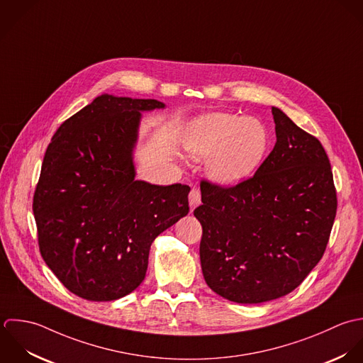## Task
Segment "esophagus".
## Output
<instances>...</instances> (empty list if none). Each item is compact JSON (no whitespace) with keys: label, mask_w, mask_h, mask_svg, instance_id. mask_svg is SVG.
Returning a JSON list of instances; mask_svg holds the SVG:
<instances>
[{"label":"esophagus","mask_w":363,"mask_h":363,"mask_svg":"<svg viewBox=\"0 0 363 363\" xmlns=\"http://www.w3.org/2000/svg\"><path fill=\"white\" fill-rule=\"evenodd\" d=\"M189 203H190V208L194 210L197 206H200L201 203V193L199 189H191L190 194H189Z\"/></svg>","instance_id":"1"}]
</instances>
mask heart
Masks as SVG:
<instances>
[{"label": "heart", "mask_w": 363, "mask_h": 363, "mask_svg": "<svg viewBox=\"0 0 363 363\" xmlns=\"http://www.w3.org/2000/svg\"><path fill=\"white\" fill-rule=\"evenodd\" d=\"M183 145L197 160H208L213 182L234 186L250 176L263 162L269 147L266 126L256 118L213 113L190 123Z\"/></svg>", "instance_id": "heart-1"}]
</instances>
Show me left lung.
I'll return each mask as SVG.
<instances>
[{
  "instance_id": "left-lung-1",
  "label": "left lung",
  "mask_w": 363,
  "mask_h": 363,
  "mask_svg": "<svg viewBox=\"0 0 363 363\" xmlns=\"http://www.w3.org/2000/svg\"><path fill=\"white\" fill-rule=\"evenodd\" d=\"M276 143L253 177L234 187L203 180L194 210L203 227L208 287L241 304L293 291L323 257L337 214L330 159L320 140L272 107Z\"/></svg>"
}]
</instances>
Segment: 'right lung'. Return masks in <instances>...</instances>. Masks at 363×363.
Returning <instances> with one entry per match:
<instances>
[{
    "label": "right lung",
    "mask_w": 363,
    "mask_h": 363,
    "mask_svg": "<svg viewBox=\"0 0 363 363\" xmlns=\"http://www.w3.org/2000/svg\"><path fill=\"white\" fill-rule=\"evenodd\" d=\"M156 108L164 104L103 94L63 122L46 149L32 206L39 249L82 298L133 291L152 242L189 214V186L135 180L140 113Z\"/></svg>",
    "instance_id": "obj_1"
}]
</instances>
